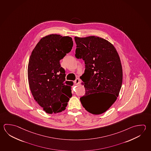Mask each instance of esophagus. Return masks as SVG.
<instances>
[{
    "instance_id": "obj_1",
    "label": "esophagus",
    "mask_w": 151,
    "mask_h": 151,
    "mask_svg": "<svg viewBox=\"0 0 151 151\" xmlns=\"http://www.w3.org/2000/svg\"><path fill=\"white\" fill-rule=\"evenodd\" d=\"M79 81H80V80L78 78H76V80L74 81V82L75 83V85H77L78 84V83H79Z\"/></svg>"
}]
</instances>
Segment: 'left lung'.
<instances>
[{
    "mask_svg": "<svg viewBox=\"0 0 151 151\" xmlns=\"http://www.w3.org/2000/svg\"><path fill=\"white\" fill-rule=\"evenodd\" d=\"M75 56L86 64L84 73L80 77L86 88L81 102L91 114H102L116 101L121 88L122 68L119 55L114 46L102 38L75 37Z\"/></svg>",
    "mask_w": 151,
    "mask_h": 151,
    "instance_id": "1",
    "label": "left lung"
}]
</instances>
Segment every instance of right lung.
Here are the masks:
<instances>
[{"label": "right lung", "instance_id": "right-lung-1", "mask_svg": "<svg viewBox=\"0 0 151 151\" xmlns=\"http://www.w3.org/2000/svg\"><path fill=\"white\" fill-rule=\"evenodd\" d=\"M71 37L52 34L43 37L32 52L28 67L32 94L48 114L64 111L72 96L69 82L60 60L71 51Z\"/></svg>", "mask_w": 151, "mask_h": 151}]
</instances>
